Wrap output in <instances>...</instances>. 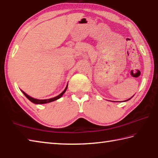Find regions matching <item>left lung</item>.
Here are the masks:
<instances>
[{"mask_svg": "<svg viewBox=\"0 0 158 158\" xmlns=\"http://www.w3.org/2000/svg\"><path fill=\"white\" fill-rule=\"evenodd\" d=\"M131 98H129V99H128V100H126L125 101H129V100H130V99H131Z\"/></svg>", "mask_w": 158, "mask_h": 158, "instance_id": "left-lung-1", "label": "left lung"}]
</instances>
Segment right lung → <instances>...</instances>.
<instances>
[{
	"instance_id": "add662e5",
	"label": "right lung",
	"mask_w": 158,
	"mask_h": 158,
	"mask_svg": "<svg viewBox=\"0 0 158 158\" xmlns=\"http://www.w3.org/2000/svg\"><path fill=\"white\" fill-rule=\"evenodd\" d=\"M67 87H68V85H66V88L64 89V90L61 92V93L60 94H59L58 96H57V97H53V98H49V99H36V98H32L31 97H30V96H29L28 94H27L25 92H23V90H21L22 92H23V93L24 94V96L29 99L30 101H31L32 103H35V104H44V103H50V102H52V101H56L57 99H59V98L61 97V96H62L64 93L66 91V89H67Z\"/></svg>"
}]
</instances>
